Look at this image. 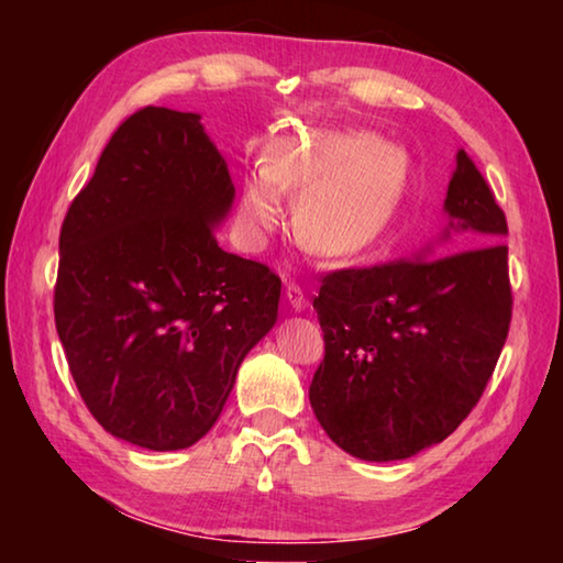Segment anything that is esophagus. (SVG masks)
I'll return each instance as SVG.
<instances>
[{
  "label": "esophagus",
  "instance_id": "esophagus-1",
  "mask_svg": "<svg viewBox=\"0 0 563 563\" xmlns=\"http://www.w3.org/2000/svg\"><path fill=\"white\" fill-rule=\"evenodd\" d=\"M285 298H288V302H290V308L295 310V312H300V310H305V292H302V288L298 283H292V280H288L285 283Z\"/></svg>",
  "mask_w": 563,
  "mask_h": 563
}]
</instances>
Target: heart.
<instances>
[{"instance_id":"obj_1","label":"heart","mask_w":563,"mask_h":563,"mask_svg":"<svg viewBox=\"0 0 563 563\" xmlns=\"http://www.w3.org/2000/svg\"><path fill=\"white\" fill-rule=\"evenodd\" d=\"M263 176L241 190V218L255 235L283 221L280 196L298 198L295 233L322 258L367 253L387 233L409 180L405 148L360 129H310L273 141Z\"/></svg>"}]
</instances>
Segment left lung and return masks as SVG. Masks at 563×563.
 Masks as SVG:
<instances>
[{"instance_id":"1","label":"left lung","mask_w":563,"mask_h":563,"mask_svg":"<svg viewBox=\"0 0 563 563\" xmlns=\"http://www.w3.org/2000/svg\"><path fill=\"white\" fill-rule=\"evenodd\" d=\"M444 238L470 251L328 273L312 300L325 357L310 385L322 430L367 462L407 460L450 437L479 402L511 322L507 216L460 151Z\"/></svg>"}]
</instances>
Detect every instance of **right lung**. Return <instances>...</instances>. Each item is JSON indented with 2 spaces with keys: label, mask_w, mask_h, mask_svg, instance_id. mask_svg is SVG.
<instances>
[{
  "label": "right lung",
  "mask_w": 563,
  "mask_h": 563,
  "mask_svg": "<svg viewBox=\"0 0 563 563\" xmlns=\"http://www.w3.org/2000/svg\"><path fill=\"white\" fill-rule=\"evenodd\" d=\"M233 198L201 117L146 107L66 211L56 332L84 405L119 440L196 444L278 320V275L216 241Z\"/></svg>",
  "instance_id": "right-lung-1"
}]
</instances>
